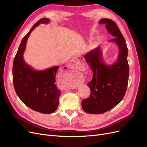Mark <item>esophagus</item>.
Returning a JSON list of instances; mask_svg holds the SVG:
<instances>
[{"label": "esophagus", "mask_w": 147, "mask_h": 147, "mask_svg": "<svg viewBox=\"0 0 147 147\" xmlns=\"http://www.w3.org/2000/svg\"><path fill=\"white\" fill-rule=\"evenodd\" d=\"M70 65H71L74 68H78L79 69H81L82 68V64L80 63V60L78 59H73L72 60H70ZM74 63V64H73L72 63Z\"/></svg>", "instance_id": "esophagus-1"}]
</instances>
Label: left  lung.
<instances>
[{
  "label": "left lung",
  "instance_id": "left-lung-1",
  "mask_svg": "<svg viewBox=\"0 0 147 147\" xmlns=\"http://www.w3.org/2000/svg\"><path fill=\"white\" fill-rule=\"evenodd\" d=\"M99 23L105 24L107 31L115 37L109 41L118 45L119 54L115 63L111 65L104 63L99 46L84 55L93 71V78L87 84L90 95L81 104L85 112L92 114L106 112L120 103L126 93L129 79L127 48L119 28L110 19H102Z\"/></svg>",
  "mask_w": 147,
  "mask_h": 147
}]
</instances>
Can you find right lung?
I'll return each instance as SVG.
<instances>
[{
  "label": "right lung",
  "mask_w": 147,
  "mask_h": 147,
  "mask_svg": "<svg viewBox=\"0 0 147 147\" xmlns=\"http://www.w3.org/2000/svg\"><path fill=\"white\" fill-rule=\"evenodd\" d=\"M49 22V19L43 18L35 24L22 38L13 64V81L18 96L27 107L42 113H53L59 106L61 91L55 84L59 66L36 71L25 62L23 54L30 33L40 24Z\"/></svg>",
  "instance_id": "1"
}]
</instances>
